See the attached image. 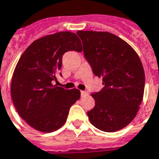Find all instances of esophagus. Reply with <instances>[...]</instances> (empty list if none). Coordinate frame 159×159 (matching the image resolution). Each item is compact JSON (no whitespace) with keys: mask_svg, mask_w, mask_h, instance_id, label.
<instances>
[{"mask_svg":"<svg viewBox=\"0 0 159 159\" xmlns=\"http://www.w3.org/2000/svg\"><path fill=\"white\" fill-rule=\"evenodd\" d=\"M88 94V92H86V91H81V95L82 96H85V95H87Z\"/></svg>","mask_w":159,"mask_h":159,"instance_id":"esophagus-1","label":"esophagus"}]
</instances>
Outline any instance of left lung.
I'll list each match as a JSON object with an SVG mask.
<instances>
[{"label":"left lung","mask_w":159,"mask_h":159,"mask_svg":"<svg viewBox=\"0 0 159 159\" xmlns=\"http://www.w3.org/2000/svg\"><path fill=\"white\" fill-rule=\"evenodd\" d=\"M86 59L104 88L91 95L95 106L90 123L99 130H121L136 117L143 101L145 75L139 55L130 45L107 31H77Z\"/></svg>","instance_id":"obj_1"}]
</instances>
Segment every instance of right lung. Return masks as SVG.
Instances as JSON below:
<instances>
[{"instance_id": "right-lung-1", "label": "right lung", "mask_w": 159, "mask_h": 159, "mask_svg": "<svg viewBox=\"0 0 159 159\" xmlns=\"http://www.w3.org/2000/svg\"><path fill=\"white\" fill-rule=\"evenodd\" d=\"M82 52V42L71 31H60L34 41L20 56L13 72L11 95L18 114L29 126L52 133L65 124L69 109L81 97L78 89L52 84L62 56Z\"/></svg>"}]
</instances>
